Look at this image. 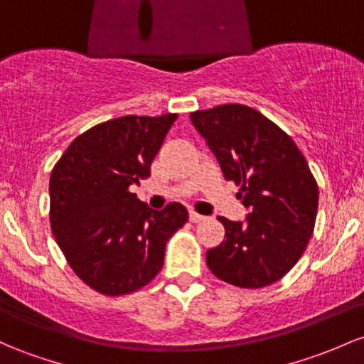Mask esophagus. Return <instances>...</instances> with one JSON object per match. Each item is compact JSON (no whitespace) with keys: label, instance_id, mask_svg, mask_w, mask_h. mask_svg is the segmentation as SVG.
<instances>
[{"label":"esophagus","instance_id":"1","mask_svg":"<svg viewBox=\"0 0 364 364\" xmlns=\"http://www.w3.org/2000/svg\"><path fill=\"white\" fill-rule=\"evenodd\" d=\"M203 219H205V215L195 213V210H191V213H190V221L191 223H200V221H203Z\"/></svg>","mask_w":364,"mask_h":364}]
</instances>
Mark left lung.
<instances>
[{"label":"left lung","mask_w":364,"mask_h":364,"mask_svg":"<svg viewBox=\"0 0 364 364\" xmlns=\"http://www.w3.org/2000/svg\"><path fill=\"white\" fill-rule=\"evenodd\" d=\"M195 129L235 185L249 214L225 225V240L207 250V266L223 282L262 289L301 259L314 230L318 185L294 139L261 112L240 103L191 112Z\"/></svg>","instance_id":"left-lung-1"}]
</instances>
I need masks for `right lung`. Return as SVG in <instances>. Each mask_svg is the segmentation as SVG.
I'll list each match as a JSON object with an SVG mask.
<instances>
[{"mask_svg":"<svg viewBox=\"0 0 364 364\" xmlns=\"http://www.w3.org/2000/svg\"><path fill=\"white\" fill-rule=\"evenodd\" d=\"M176 117L124 115L98 124L51 171V231L74 273L100 294H131L150 283L167 240L188 221L181 203L154 210L129 191L150 176Z\"/></svg>","mask_w":364,"mask_h":364,"instance_id":"1","label":"right lung"}]
</instances>
